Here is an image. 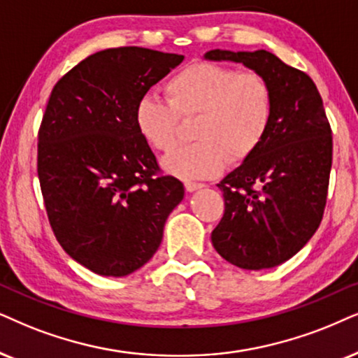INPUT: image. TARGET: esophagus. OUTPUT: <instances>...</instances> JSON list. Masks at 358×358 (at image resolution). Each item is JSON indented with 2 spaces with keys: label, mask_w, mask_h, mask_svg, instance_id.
<instances>
[{
  "label": "esophagus",
  "mask_w": 358,
  "mask_h": 358,
  "mask_svg": "<svg viewBox=\"0 0 358 358\" xmlns=\"http://www.w3.org/2000/svg\"><path fill=\"white\" fill-rule=\"evenodd\" d=\"M185 188H187V192H196V189L205 188V185L196 182H185Z\"/></svg>",
  "instance_id": "1"
}]
</instances>
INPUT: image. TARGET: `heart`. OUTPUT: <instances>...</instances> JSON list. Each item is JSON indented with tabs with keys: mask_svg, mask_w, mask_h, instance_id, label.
I'll return each instance as SVG.
<instances>
[{
	"mask_svg": "<svg viewBox=\"0 0 358 358\" xmlns=\"http://www.w3.org/2000/svg\"><path fill=\"white\" fill-rule=\"evenodd\" d=\"M169 102L152 96L135 106L137 132L148 147L170 152L178 143L182 120H193V145L178 148L164 169L182 180L218 176L229 160L243 164L262 145L273 124L274 94L257 71L196 62L166 80Z\"/></svg>",
	"mask_w": 358,
	"mask_h": 358,
	"instance_id": "obj_1",
	"label": "heart"
}]
</instances>
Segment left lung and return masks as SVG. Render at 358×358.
<instances>
[{
	"instance_id": "1",
	"label": "left lung",
	"mask_w": 358,
	"mask_h": 358,
	"mask_svg": "<svg viewBox=\"0 0 358 358\" xmlns=\"http://www.w3.org/2000/svg\"><path fill=\"white\" fill-rule=\"evenodd\" d=\"M208 61L241 62L261 72L274 94L273 124L262 145L218 183L224 215L211 243L241 269H268L291 259L317 231L324 216L332 130L322 97L306 72L273 52L223 51Z\"/></svg>"
}]
</instances>
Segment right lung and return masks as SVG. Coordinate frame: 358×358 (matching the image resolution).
Masks as SVG:
<instances>
[{
  "label": "right lung",
  "mask_w": 358,
  "mask_h": 358,
  "mask_svg": "<svg viewBox=\"0 0 358 358\" xmlns=\"http://www.w3.org/2000/svg\"><path fill=\"white\" fill-rule=\"evenodd\" d=\"M145 48L99 51L54 85L38 134L48 218L72 259L122 278L152 259L183 200L135 127L137 102L183 61Z\"/></svg>",
  "instance_id": "add662e5"
}]
</instances>
